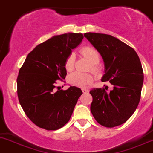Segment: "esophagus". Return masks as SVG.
<instances>
[{"label": "esophagus", "instance_id": "1", "mask_svg": "<svg viewBox=\"0 0 153 153\" xmlns=\"http://www.w3.org/2000/svg\"><path fill=\"white\" fill-rule=\"evenodd\" d=\"M82 92H83V93H88L89 90H87V89H86V88H83L82 89Z\"/></svg>", "mask_w": 153, "mask_h": 153}]
</instances>
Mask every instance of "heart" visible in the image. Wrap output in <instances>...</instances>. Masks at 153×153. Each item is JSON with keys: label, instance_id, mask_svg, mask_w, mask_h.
<instances>
[{"label": "heart", "instance_id": "b5f03b06", "mask_svg": "<svg viewBox=\"0 0 153 153\" xmlns=\"http://www.w3.org/2000/svg\"><path fill=\"white\" fill-rule=\"evenodd\" d=\"M80 54L89 60L90 65V69L94 73H99L100 67L98 65L100 60V55L97 50L91 46H84L80 49ZM75 56L74 53H70L66 57L64 62V67L67 71L73 69L75 66ZM93 76L89 73H82L80 72H74L69 76V82L74 86L78 87H84L90 84L93 81Z\"/></svg>", "mask_w": 153, "mask_h": 153}]
</instances>
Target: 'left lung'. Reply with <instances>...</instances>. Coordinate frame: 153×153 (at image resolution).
<instances>
[{
  "label": "left lung",
  "instance_id": "left-lung-1",
  "mask_svg": "<svg viewBox=\"0 0 153 153\" xmlns=\"http://www.w3.org/2000/svg\"><path fill=\"white\" fill-rule=\"evenodd\" d=\"M84 36L103 58L105 71L102 81L114 86L110 92L104 88L90 90L92 114L107 128L122 125L134 114L140 99L143 72L138 55L131 47L111 35L86 33Z\"/></svg>",
  "mask_w": 153,
  "mask_h": 153
}]
</instances>
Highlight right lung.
<instances>
[{"instance_id":"add662e5","label":"right lung","mask_w":153,"mask_h":153,"mask_svg":"<svg viewBox=\"0 0 153 153\" xmlns=\"http://www.w3.org/2000/svg\"><path fill=\"white\" fill-rule=\"evenodd\" d=\"M83 38L82 33H74L54 36L30 52L19 69V103L27 117L39 128L59 129L72 116L82 91L72 86L60 90L55 84L57 81L64 82L65 60Z\"/></svg>"}]
</instances>
